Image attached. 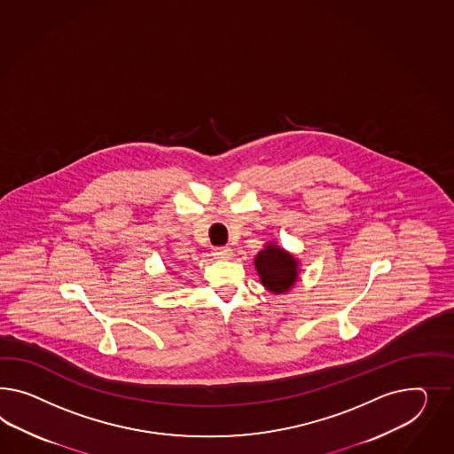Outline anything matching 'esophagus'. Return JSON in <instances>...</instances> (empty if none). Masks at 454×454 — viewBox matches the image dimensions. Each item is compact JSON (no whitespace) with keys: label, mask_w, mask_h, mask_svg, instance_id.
Returning <instances> with one entry per match:
<instances>
[{"label":"esophagus","mask_w":454,"mask_h":454,"mask_svg":"<svg viewBox=\"0 0 454 454\" xmlns=\"http://www.w3.org/2000/svg\"><path fill=\"white\" fill-rule=\"evenodd\" d=\"M213 256L218 259H230L233 256V249L228 246H220L213 249Z\"/></svg>","instance_id":"esophagus-1"}]
</instances>
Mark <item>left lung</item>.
Here are the masks:
<instances>
[{
  "label": "left lung",
  "instance_id": "obj_1",
  "mask_svg": "<svg viewBox=\"0 0 454 454\" xmlns=\"http://www.w3.org/2000/svg\"><path fill=\"white\" fill-rule=\"evenodd\" d=\"M261 284L274 294L287 293L299 276V261L274 243H268L254 258Z\"/></svg>",
  "mask_w": 454,
  "mask_h": 454
}]
</instances>
